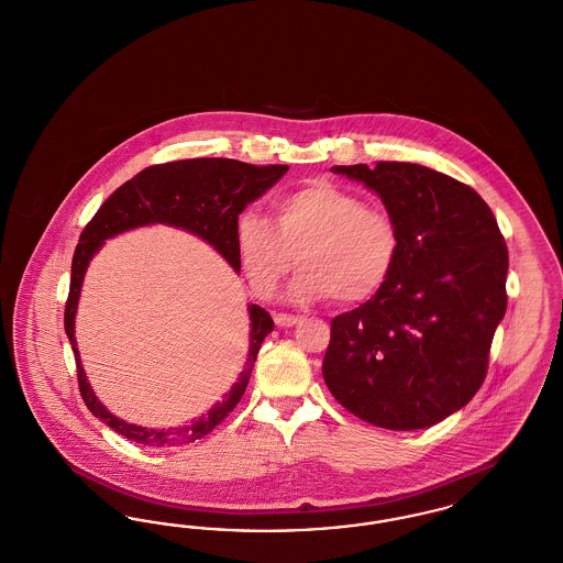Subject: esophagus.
Here are the masks:
<instances>
[{"instance_id": "esophagus-1", "label": "esophagus", "mask_w": 563, "mask_h": 563, "mask_svg": "<svg viewBox=\"0 0 563 563\" xmlns=\"http://www.w3.org/2000/svg\"><path fill=\"white\" fill-rule=\"evenodd\" d=\"M274 322L278 327H294L297 322H301L299 317H291V314H274Z\"/></svg>"}]
</instances>
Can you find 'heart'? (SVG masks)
<instances>
[{"instance_id": "1", "label": "heart", "mask_w": 563, "mask_h": 563, "mask_svg": "<svg viewBox=\"0 0 563 563\" xmlns=\"http://www.w3.org/2000/svg\"><path fill=\"white\" fill-rule=\"evenodd\" d=\"M236 255L251 287L274 294L294 269L297 301L333 297L340 306H358L379 294L401 255L395 217L329 181H312L274 202V225L253 211L234 225Z\"/></svg>"}]
</instances>
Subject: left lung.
Returning <instances> with one entry per match:
<instances>
[{
  "label": "left lung",
  "mask_w": 563,
  "mask_h": 563,
  "mask_svg": "<svg viewBox=\"0 0 563 563\" xmlns=\"http://www.w3.org/2000/svg\"><path fill=\"white\" fill-rule=\"evenodd\" d=\"M331 170L382 198L401 255L374 299L331 321L324 384L374 427L429 429L482 388L507 312V242L482 196L439 170L411 162Z\"/></svg>",
  "instance_id": "8db88e82"
}]
</instances>
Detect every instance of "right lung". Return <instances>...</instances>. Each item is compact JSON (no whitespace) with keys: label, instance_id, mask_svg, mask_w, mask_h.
<instances>
[{"label":"right lung","instance_id":"add662e5","mask_svg":"<svg viewBox=\"0 0 563 563\" xmlns=\"http://www.w3.org/2000/svg\"><path fill=\"white\" fill-rule=\"evenodd\" d=\"M287 170V164L255 166L230 158H194L147 166L145 170L134 175L131 181L115 189L88 221L71 262V285L65 306V333L76 354L81 399L92 411V416L106 422L109 429L115 430L129 441L147 448H179L186 443H194L196 439H202L217 424H221L241 401L253 365L257 361V352L262 349L266 335L274 329V321L264 308L255 303L249 306V358L230 393L223 395L221 401L214 402L205 416L179 429H145L129 424L109 413L106 405L95 397L81 367L80 350L76 349V310L84 274L92 255L103 246V242L113 239L115 234L129 232L141 225L166 223L209 242L223 255V260L239 272L241 262L236 255L234 236L236 219L246 209V205L266 194Z\"/></svg>","mask_w":563,"mask_h":563}]
</instances>
